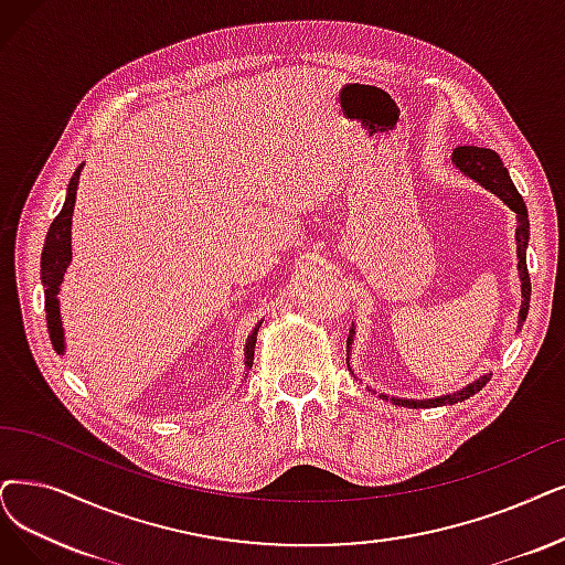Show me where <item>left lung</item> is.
<instances>
[{
    "mask_svg": "<svg viewBox=\"0 0 565 565\" xmlns=\"http://www.w3.org/2000/svg\"><path fill=\"white\" fill-rule=\"evenodd\" d=\"M455 164L470 178H476L480 185H484L489 192H493L495 196H501L505 204L516 213V257H519V278H522V312H519V324L526 320L529 315V301H531V278H529V268H526V245H529V213H526V204L522 194L516 192L514 183L508 175V169L503 167L501 157L495 154L489 148H478V146H459L455 150ZM352 333L348 335V341H352ZM489 382V375H482L478 382H472L470 387L457 392V394H447L440 398H428V401H403V398H392L398 405H411V408H426V405H445V403H459L466 401L468 396L478 394ZM387 398V396H382Z\"/></svg>",
    "mask_w": 565,
    "mask_h": 565,
    "instance_id": "8db88e82",
    "label": "left lung"
}]
</instances>
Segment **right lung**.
<instances>
[{"label": "right lung", "mask_w": 565, "mask_h": 565, "mask_svg": "<svg viewBox=\"0 0 565 565\" xmlns=\"http://www.w3.org/2000/svg\"><path fill=\"white\" fill-rule=\"evenodd\" d=\"M81 169L83 167H78L70 180L64 206L57 213V217L53 220L51 230L46 234V243H43V253H41V282H43V287H46V322H49V331H51V343L57 352H64L57 291H60V282L64 278V270L72 262V213H74V204H76ZM257 331H259V327L250 335H247V343H245V364L247 366H253V359H255Z\"/></svg>", "instance_id": "1"}]
</instances>
